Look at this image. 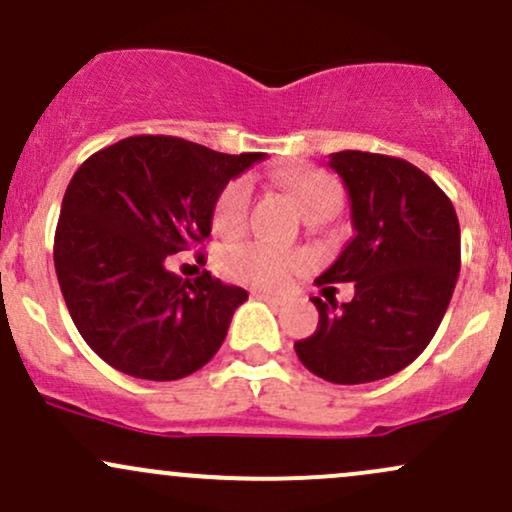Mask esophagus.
<instances>
[{
    "label": "esophagus",
    "mask_w": 512,
    "mask_h": 512,
    "mask_svg": "<svg viewBox=\"0 0 512 512\" xmlns=\"http://www.w3.org/2000/svg\"><path fill=\"white\" fill-rule=\"evenodd\" d=\"M254 297H256V300H263V302L273 304V307H283V304H285V300H283V297H275V295H268V292H254Z\"/></svg>",
    "instance_id": "34e87169"
}]
</instances>
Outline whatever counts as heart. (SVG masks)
<instances>
[{
  "label": "heart",
  "mask_w": 512,
  "mask_h": 512,
  "mask_svg": "<svg viewBox=\"0 0 512 512\" xmlns=\"http://www.w3.org/2000/svg\"><path fill=\"white\" fill-rule=\"evenodd\" d=\"M280 183L290 193L292 203L307 212L324 208V205H338L341 191L331 176L321 171H297V174L280 176ZM251 208V183L249 179H234L222 188L220 198L212 212L215 229L222 234H237L246 227ZM220 266L232 280L254 287H283L290 275L302 268V256L290 251L273 249L268 244H234L222 251Z\"/></svg>",
  "instance_id": "1"
}]
</instances>
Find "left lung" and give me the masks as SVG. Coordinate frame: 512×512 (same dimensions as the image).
<instances>
[{
    "label": "left lung",
    "mask_w": 512,
    "mask_h": 512,
    "mask_svg": "<svg viewBox=\"0 0 512 512\" xmlns=\"http://www.w3.org/2000/svg\"><path fill=\"white\" fill-rule=\"evenodd\" d=\"M329 166L348 191L355 237L317 283H355V295L341 307L312 297L317 331L295 353L326 382L384 380L426 350L445 317L459 275L457 212L404 159L346 149Z\"/></svg>",
    "instance_id": "left-lung-1"
}]
</instances>
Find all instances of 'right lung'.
<instances>
[{"label": "right lung", "mask_w": 512, "mask_h": 512, "mask_svg": "<svg viewBox=\"0 0 512 512\" xmlns=\"http://www.w3.org/2000/svg\"><path fill=\"white\" fill-rule=\"evenodd\" d=\"M266 154H222L171 135H135L91 154L62 198L55 271L89 348L130 377L171 382L210 363L244 287L166 256L210 237L222 188Z\"/></svg>", "instance_id": "1"}]
</instances>
